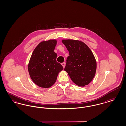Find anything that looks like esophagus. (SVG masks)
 <instances>
[{
    "label": "esophagus",
    "instance_id": "obj_1",
    "mask_svg": "<svg viewBox=\"0 0 126 126\" xmlns=\"http://www.w3.org/2000/svg\"><path fill=\"white\" fill-rule=\"evenodd\" d=\"M61 65H62V66H63V67L64 68V67H65L66 63H65V62H63V63H62L61 64Z\"/></svg>",
    "mask_w": 126,
    "mask_h": 126
}]
</instances>
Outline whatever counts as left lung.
Instances as JSON below:
<instances>
[{
    "instance_id": "left-lung-1",
    "label": "left lung",
    "mask_w": 126,
    "mask_h": 126,
    "mask_svg": "<svg viewBox=\"0 0 126 126\" xmlns=\"http://www.w3.org/2000/svg\"><path fill=\"white\" fill-rule=\"evenodd\" d=\"M69 51L64 70L72 81L81 87L88 85L95 76L96 61L90 48L84 42L74 40H62Z\"/></svg>"
}]
</instances>
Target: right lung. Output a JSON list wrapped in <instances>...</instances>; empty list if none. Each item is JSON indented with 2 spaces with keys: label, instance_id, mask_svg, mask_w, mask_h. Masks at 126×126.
<instances>
[{
  "label": "right lung",
  "instance_id": "right-lung-1",
  "mask_svg": "<svg viewBox=\"0 0 126 126\" xmlns=\"http://www.w3.org/2000/svg\"><path fill=\"white\" fill-rule=\"evenodd\" d=\"M56 40L40 42L34 49L28 66V72L32 81L39 87L48 88L56 81L59 73L63 67L57 60L54 52Z\"/></svg>",
  "mask_w": 126,
  "mask_h": 126
}]
</instances>
